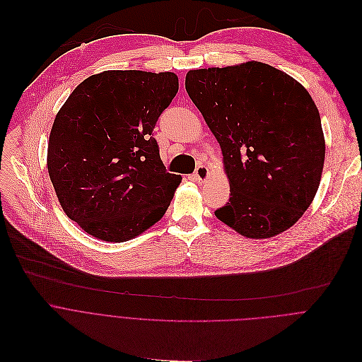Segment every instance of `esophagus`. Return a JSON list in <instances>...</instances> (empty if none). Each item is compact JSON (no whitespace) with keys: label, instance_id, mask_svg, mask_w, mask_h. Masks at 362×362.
Instances as JSON below:
<instances>
[{"label":"esophagus","instance_id":"34e87169","mask_svg":"<svg viewBox=\"0 0 362 362\" xmlns=\"http://www.w3.org/2000/svg\"><path fill=\"white\" fill-rule=\"evenodd\" d=\"M208 175H209V170H208L205 165H198L197 170H195V173H194V178H195L197 182H199V184H202V182L208 178Z\"/></svg>","mask_w":362,"mask_h":362}]
</instances>
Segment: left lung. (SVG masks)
I'll use <instances>...</instances> for the list:
<instances>
[{
  "label": "left lung",
  "mask_w": 362,
  "mask_h": 362,
  "mask_svg": "<svg viewBox=\"0 0 362 362\" xmlns=\"http://www.w3.org/2000/svg\"><path fill=\"white\" fill-rule=\"evenodd\" d=\"M185 90L224 156L231 197L216 218L248 238L293 227L315 197L325 158L308 91L258 61L191 69Z\"/></svg>",
  "instance_id": "obj_1"
}]
</instances>
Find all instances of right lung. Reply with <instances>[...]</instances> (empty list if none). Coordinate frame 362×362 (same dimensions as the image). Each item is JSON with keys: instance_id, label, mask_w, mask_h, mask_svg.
<instances>
[{"instance_id": "add662e5", "label": "right lung", "mask_w": 362, "mask_h": 362, "mask_svg": "<svg viewBox=\"0 0 362 362\" xmlns=\"http://www.w3.org/2000/svg\"><path fill=\"white\" fill-rule=\"evenodd\" d=\"M177 93L174 72L104 71L58 111L48 174L65 214L90 235L122 243L163 218L181 175L167 173L153 131Z\"/></svg>"}]
</instances>
